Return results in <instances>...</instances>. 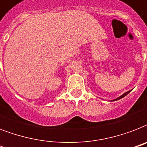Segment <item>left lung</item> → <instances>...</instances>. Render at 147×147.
<instances>
[{"label":"left lung","mask_w":147,"mask_h":147,"mask_svg":"<svg viewBox=\"0 0 147 147\" xmlns=\"http://www.w3.org/2000/svg\"><path fill=\"white\" fill-rule=\"evenodd\" d=\"M131 92V91H129V92H126V93H124V94H122V95H121V97H119L118 98H117L116 100H119V99H121V98H123V97H125L126 95H127V94H129V93H130V92Z\"/></svg>","instance_id":"obj_1"}]
</instances>
